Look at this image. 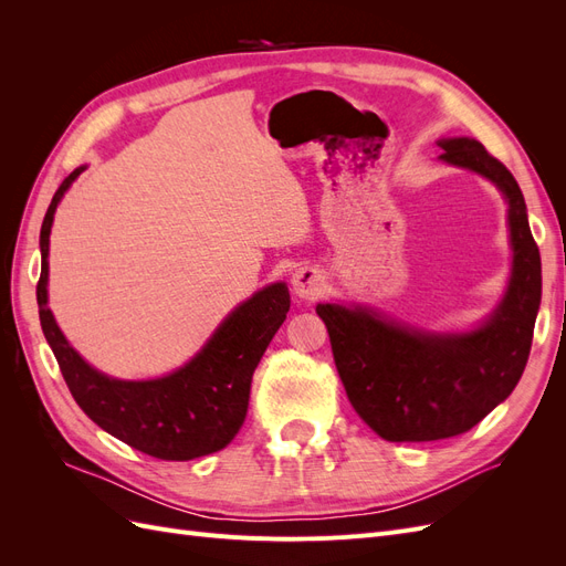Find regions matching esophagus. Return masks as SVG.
Masks as SVG:
<instances>
[{"label":"esophagus","mask_w":566,"mask_h":566,"mask_svg":"<svg viewBox=\"0 0 566 566\" xmlns=\"http://www.w3.org/2000/svg\"><path fill=\"white\" fill-rule=\"evenodd\" d=\"M290 283H293V290H295L297 297L314 300V297L321 295V290L325 285V279H323V273L318 269L302 266V269H297L293 273V281H290Z\"/></svg>","instance_id":"34e87169"}]
</instances>
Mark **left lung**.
Masks as SVG:
<instances>
[{
  "label": "left lung",
  "instance_id": "left-lung-1",
  "mask_svg": "<svg viewBox=\"0 0 566 566\" xmlns=\"http://www.w3.org/2000/svg\"><path fill=\"white\" fill-rule=\"evenodd\" d=\"M439 146L441 160L491 179L507 198L512 276L493 316L462 335H424L368 310L316 306L354 410L387 441L449 439L484 420L522 378L541 304V252L515 177L476 139Z\"/></svg>",
  "mask_w": 566,
  "mask_h": 566
}]
</instances>
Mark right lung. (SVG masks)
<instances>
[{"instance_id":"obj_1","label":"right lung","mask_w":566,"mask_h":566,"mask_svg":"<svg viewBox=\"0 0 566 566\" xmlns=\"http://www.w3.org/2000/svg\"><path fill=\"white\" fill-rule=\"evenodd\" d=\"M82 172L84 167H77L63 179L40 231V323L63 380L77 406L101 430L136 451L160 460H193L221 451L245 422L252 373L290 310L287 287L273 283L254 293L219 325L191 361L167 378L127 382L101 375L67 345L46 310L51 221L67 186Z\"/></svg>"}]
</instances>
